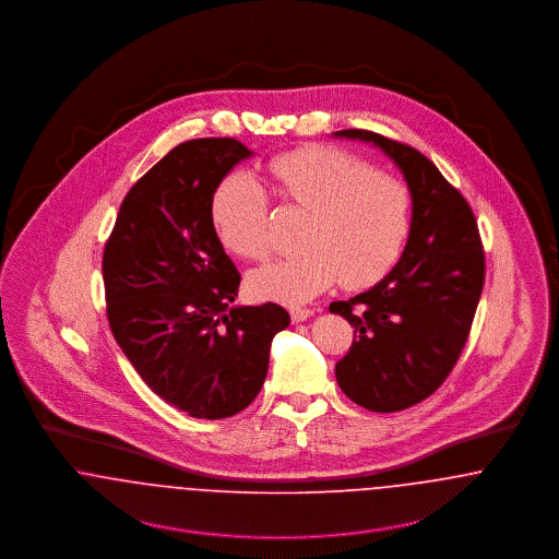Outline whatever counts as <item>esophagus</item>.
Here are the masks:
<instances>
[{
    "label": "esophagus",
    "mask_w": 559,
    "mask_h": 559,
    "mask_svg": "<svg viewBox=\"0 0 559 559\" xmlns=\"http://www.w3.org/2000/svg\"><path fill=\"white\" fill-rule=\"evenodd\" d=\"M312 314H314V312L308 310V308H293L292 320L297 324V322H304V320L310 319Z\"/></svg>",
    "instance_id": "esophagus-1"
}]
</instances>
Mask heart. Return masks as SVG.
Segmentation results:
<instances>
[{"mask_svg": "<svg viewBox=\"0 0 559 559\" xmlns=\"http://www.w3.org/2000/svg\"><path fill=\"white\" fill-rule=\"evenodd\" d=\"M270 180L285 205L308 212L299 253L249 274L260 299L301 306L337 283L365 289L399 264L411 233L406 185L347 151L308 144L270 163ZM212 222L222 245L247 260L270 253V201L251 174H228L213 192Z\"/></svg>", "mask_w": 559, "mask_h": 559, "instance_id": "heart-1", "label": "heart"}]
</instances>
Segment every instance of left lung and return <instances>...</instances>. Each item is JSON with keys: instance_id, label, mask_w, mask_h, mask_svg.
<instances>
[{"instance_id": "1", "label": "left lung", "mask_w": 559, "mask_h": 559, "mask_svg": "<svg viewBox=\"0 0 559 559\" xmlns=\"http://www.w3.org/2000/svg\"><path fill=\"white\" fill-rule=\"evenodd\" d=\"M335 135L381 148L413 201L399 264L369 292L329 306L354 326L335 365L342 392L367 411L396 413L431 396L467 342L484 287L478 224L463 194L413 146L369 130Z\"/></svg>"}]
</instances>
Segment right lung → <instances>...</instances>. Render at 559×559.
Returning a JSON list of instances; mask_svg holds the SVG:
<instances>
[{"label":"right lung","mask_w":559,"mask_h":559,"mask_svg":"<svg viewBox=\"0 0 559 559\" xmlns=\"http://www.w3.org/2000/svg\"><path fill=\"white\" fill-rule=\"evenodd\" d=\"M253 153L233 138L171 148L126 194L103 258L110 331L144 383L197 419L247 408L270 344L289 326L278 304L235 306L240 274L212 222V199Z\"/></svg>","instance_id":"add662e5"}]
</instances>
